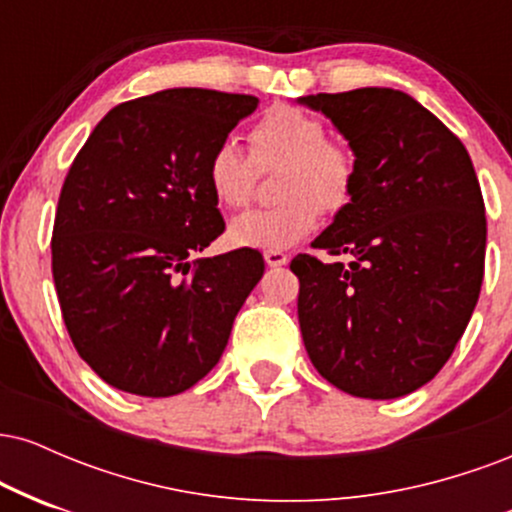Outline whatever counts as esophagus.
Instances as JSON below:
<instances>
[{
	"label": "esophagus",
	"mask_w": 512,
	"mask_h": 512,
	"mask_svg": "<svg viewBox=\"0 0 512 512\" xmlns=\"http://www.w3.org/2000/svg\"><path fill=\"white\" fill-rule=\"evenodd\" d=\"M264 262H267L269 267H284V264L289 262V255H284V252L279 250H267L264 252Z\"/></svg>",
	"instance_id": "34e87169"
}]
</instances>
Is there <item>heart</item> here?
<instances>
[{
  "instance_id": "obj_1",
  "label": "heart",
  "mask_w": 512,
  "mask_h": 512,
  "mask_svg": "<svg viewBox=\"0 0 512 512\" xmlns=\"http://www.w3.org/2000/svg\"><path fill=\"white\" fill-rule=\"evenodd\" d=\"M250 155L233 139H221L207 161L211 195L226 209L250 202L257 170L284 166L279 197L272 209H255L228 226L238 248L286 250L308 238L320 209L337 211L351 199L356 180L354 156L344 146L327 142L320 117L291 105H274L250 127Z\"/></svg>"
}]
</instances>
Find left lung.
I'll return each mask as SVG.
<instances>
[{
    "instance_id": "left-lung-1",
    "label": "left lung",
    "mask_w": 512,
    "mask_h": 512,
    "mask_svg": "<svg viewBox=\"0 0 512 512\" xmlns=\"http://www.w3.org/2000/svg\"><path fill=\"white\" fill-rule=\"evenodd\" d=\"M296 103L322 113L356 163L351 199L298 255V322L317 373L346 395L397 399L445 366L479 301L486 216L472 158L404 91Z\"/></svg>"
}]
</instances>
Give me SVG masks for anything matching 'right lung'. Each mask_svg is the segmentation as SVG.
<instances>
[{
	"mask_svg": "<svg viewBox=\"0 0 512 512\" xmlns=\"http://www.w3.org/2000/svg\"><path fill=\"white\" fill-rule=\"evenodd\" d=\"M255 108L243 93L166 88L110 110L69 168L52 276L76 351L117 390H190L219 363L262 279L250 248L192 260L226 228L211 151Z\"/></svg>",
	"mask_w": 512,
	"mask_h": 512,
	"instance_id": "obj_1",
	"label": "right lung"
}]
</instances>
